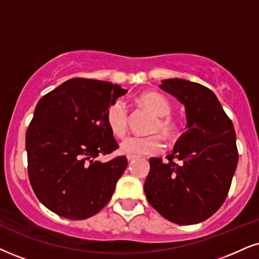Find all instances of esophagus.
I'll list each match as a JSON object with an SVG mask.
<instances>
[{"label": "esophagus", "instance_id": "34e87169", "mask_svg": "<svg viewBox=\"0 0 259 259\" xmlns=\"http://www.w3.org/2000/svg\"><path fill=\"white\" fill-rule=\"evenodd\" d=\"M127 159H128V161H133V159H136V156H127Z\"/></svg>", "mask_w": 259, "mask_h": 259}]
</instances>
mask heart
Instances as JSON below:
<instances>
[{"mask_svg": "<svg viewBox=\"0 0 259 259\" xmlns=\"http://www.w3.org/2000/svg\"><path fill=\"white\" fill-rule=\"evenodd\" d=\"M138 103L149 110L156 119L151 124L152 133H161L165 139L175 138L178 124L169 116L171 107L163 95L155 91L144 92L138 97ZM128 110L122 100H116L107 110V122L114 136L122 137L128 128ZM163 150V143L158 136H131L120 143V151L127 156H143L158 154Z\"/></svg>", "mask_w": 259, "mask_h": 259, "instance_id": "obj_1", "label": "heart"}]
</instances>
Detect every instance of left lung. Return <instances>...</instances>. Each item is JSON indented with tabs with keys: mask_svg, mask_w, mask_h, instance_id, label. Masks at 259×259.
Masks as SVG:
<instances>
[{
	"mask_svg": "<svg viewBox=\"0 0 259 259\" xmlns=\"http://www.w3.org/2000/svg\"><path fill=\"white\" fill-rule=\"evenodd\" d=\"M159 88L184 104L187 126L167 162L150 158L145 196L170 222L196 225L218 211L228 194L239 158L234 126L205 86L173 78Z\"/></svg>",
	"mask_w": 259,
	"mask_h": 259,
	"instance_id": "left-lung-1",
	"label": "left lung"
}]
</instances>
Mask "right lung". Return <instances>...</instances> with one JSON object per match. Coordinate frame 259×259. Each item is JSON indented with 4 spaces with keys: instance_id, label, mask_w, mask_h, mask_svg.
<instances>
[{
    "instance_id": "1",
    "label": "right lung",
    "mask_w": 259,
    "mask_h": 259,
    "mask_svg": "<svg viewBox=\"0 0 259 259\" xmlns=\"http://www.w3.org/2000/svg\"><path fill=\"white\" fill-rule=\"evenodd\" d=\"M127 90L109 81L69 79L38 101L26 132L28 178L39 202L69 220L94 216L113 196L127 167L107 122L109 105Z\"/></svg>"
}]
</instances>
